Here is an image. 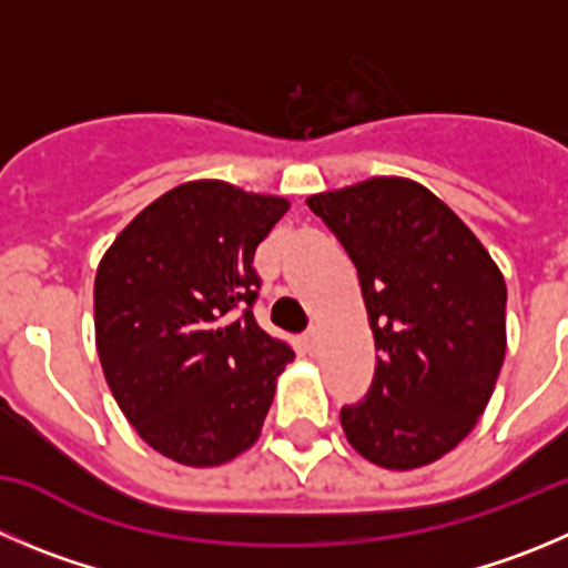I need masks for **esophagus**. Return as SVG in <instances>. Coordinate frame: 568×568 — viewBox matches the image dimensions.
Instances as JSON below:
<instances>
[{"instance_id":"esophagus-1","label":"esophagus","mask_w":568,"mask_h":568,"mask_svg":"<svg viewBox=\"0 0 568 568\" xmlns=\"http://www.w3.org/2000/svg\"><path fill=\"white\" fill-rule=\"evenodd\" d=\"M302 347H305V353H308V356H316V353H320V333L316 331L302 333Z\"/></svg>"}]
</instances>
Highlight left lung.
<instances>
[{
    "instance_id": "1",
    "label": "left lung",
    "mask_w": 568,
    "mask_h": 568,
    "mask_svg": "<svg viewBox=\"0 0 568 568\" xmlns=\"http://www.w3.org/2000/svg\"><path fill=\"white\" fill-rule=\"evenodd\" d=\"M362 280L375 338L367 400L342 409L373 465L437 463L479 423L507 349V285L479 237L432 190L375 176L308 199Z\"/></svg>"
}]
</instances>
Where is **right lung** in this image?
Wrapping results in <instances>:
<instances>
[{
  "label": "right lung",
  "mask_w": 568,
  "mask_h": 568,
  "mask_svg": "<svg viewBox=\"0 0 568 568\" xmlns=\"http://www.w3.org/2000/svg\"><path fill=\"white\" fill-rule=\"evenodd\" d=\"M283 195L199 179L168 190L105 248L94 344L105 384L153 452L215 468L248 452L294 349L254 322L260 241Z\"/></svg>",
  "instance_id": "right-lung-1"
}]
</instances>
